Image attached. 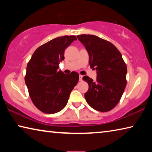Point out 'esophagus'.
I'll return each instance as SVG.
<instances>
[{"mask_svg":"<svg viewBox=\"0 0 152 152\" xmlns=\"http://www.w3.org/2000/svg\"><path fill=\"white\" fill-rule=\"evenodd\" d=\"M82 78H83V76L80 75V76H79V80L80 81H82Z\"/></svg>","mask_w":152,"mask_h":152,"instance_id":"34e87169","label":"esophagus"}]
</instances>
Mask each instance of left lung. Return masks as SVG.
Returning a JSON list of instances; mask_svg holds the SVG:
<instances>
[{
	"instance_id": "left-lung-1",
	"label": "left lung",
	"mask_w": 152,
	"mask_h": 152,
	"mask_svg": "<svg viewBox=\"0 0 152 152\" xmlns=\"http://www.w3.org/2000/svg\"><path fill=\"white\" fill-rule=\"evenodd\" d=\"M77 37L88 51L91 68L97 70L95 81L83 77L89 86L84 94L86 101L98 111H109L119 102L127 85L126 64L118 49L108 41L93 35Z\"/></svg>"
}]
</instances>
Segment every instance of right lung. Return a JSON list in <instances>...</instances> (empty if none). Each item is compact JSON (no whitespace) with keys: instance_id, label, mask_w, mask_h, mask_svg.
<instances>
[{"instance_id":"1","label":"right lung","mask_w":152,"mask_h":152,"mask_svg":"<svg viewBox=\"0 0 152 152\" xmlns=\"http://www.w3.org/2000/svg\"><path fill=\"white\" fill-rule=\"evenodd\" d=\"M77 38L64 35L51 39L36 50L27 66L25 81L31 99L43 113L53 114L62 110L79 80V74L58 70L64 51Z\"/></svg>"}]
</instances>
